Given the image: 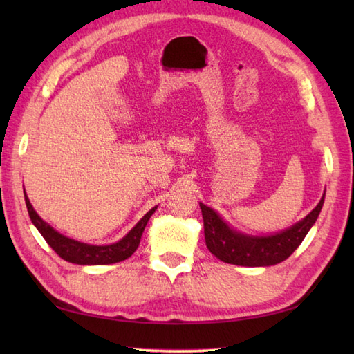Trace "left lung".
<instances>
[{"instance_id":"8db88e82","label":"left lung","mask_w":354,"mask_h":354,"mask_svg":"<svg viewBox=\"0 0 354 354\" xmlns=\"http://www.w3.org/2000/svg\"><path fill=\"white\" fill-rule=\"evenodd\" d=\"M326 192L318 205L304 219L280 232L268 236H252L240 232L223 221L216 209L199 202L204 219V234L207 248L217 259L230 265L259 268L281 263L301 245L307 232L317 222L324 205Z\"/></svg>"}]
</instances>
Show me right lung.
<instances>
[{
	"instance_id": "1",
	"label": "right lung",
	"mask_w": 354,
	"mask_h": 354,
	"mask_svg": "<svg viewBox=\"0 0 354 354\" xmlns=\"http://www.w3.org/2000/svg\"><path fill=\"white\" fill-rule=\"evenodd\" d=\"M24 198L30 219H32V223L37 228V231L41 232L45 242L55 250L59 257L70 263H74V265H112V263H118L129 259L131 255L137 251L142 231H145L150 216H152L155 213V209L158 208L153 207L152 209H149V212L141 217L140 222H137V225H135L123 239H120L118 242L111 245H89L57 232L51 225L42 221L39 214L35 212L33 205L30 204L28 196L26 194V190Z\"/></svg>"
}]
</instances>
